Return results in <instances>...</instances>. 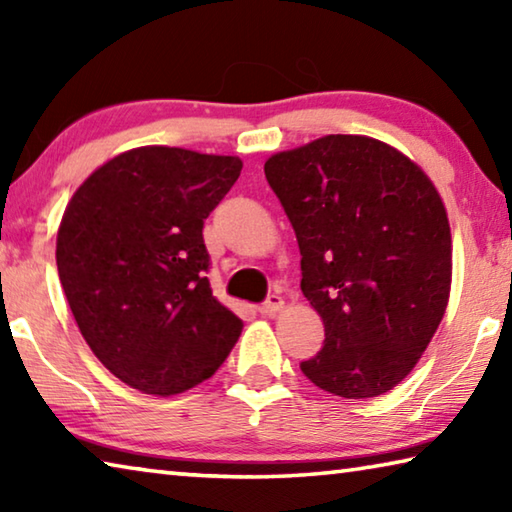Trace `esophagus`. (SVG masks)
Returning <instances> with one entry per match:
<instances>
[{"label": "esophagus", "mask_w": 512, "mask_h": 512, "mask_svg": "<svg viewBox=\"0 0 512 512\" xmlns=\"http://www.w3.org/2000/svg\"><path fill=\"white\" fill-rule=\"evenodd\" d=\"M282 307H284V298L282 296H275V293H273V296H268L266 302H262V305H259V314L271 318L275 314H280Z\"/></svg>", "instance_id": "1"}]
</instances>
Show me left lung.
Masks as SVG:
<instances>
[{"label":"left lung","mask_w":512,"mask_h":512,"mask_svg":"<svg viewBox=\"0 0 512 512\" xmlns=\"http://www.w3.org/2000/svg\"><path fill=\"white\" fill-rule=\"evenodd\" d=\"M266 180L300 246V289L325 325L300 363L323 391L363 400L409 375L445 316L452 232L418 164L366 135L275 153Z\"/></svg>","instance_id":"1"}]
</instances>
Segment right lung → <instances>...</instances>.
Segmentation results:
<instances>
[{"instance_id": "add662e5", "label": "right lung", "mask_w": 512, "mask_h": 512, "mask_svg": "<svg viewBox=\"0 0 512 512\" xmlns=\"http://www.w3.org/2000/svg\"><path fill=\"white\" fill-rule=\"evenodd\" d=\"M235 155L119 153L76 189L56 239L60 284L112 375L169 397L210 379L244 323L212 296L203 223L241 173Z\"/></svg>"}]
</instances>
